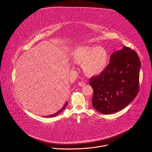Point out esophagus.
Masks as SVG:
<instances>
[{"label":"esophagus","mask_w":152,"mask_h":152,"mask_svg":"<svg viewBox=\"0 0 152 152\" xmlns=\"http://www.w3.org/2000/svg\"><path fill=\"white\" fill-rule=\"evenodd\" d=\"M78 85H79V86H80V87H83V86H84L86 85V83H85V82H84V81H79V82L78 83Z\"/></svg>","instance_id":"esophagus-1"}]
</instances>
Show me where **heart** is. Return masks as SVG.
Wrapping results in <instances>:
<instances>
[{
  "instance_id": "obj_1",
  "label": "heart",
  "mask_w": 152,
  "mask_h": 152,
  "mask_svg": "<svg viewBox=\"0 0 152 152\" xmlns=\"http://www.w3.org/2000/svg\"><path fill=\"white\" fill-rule=\"evenodd\" d=\"M76 63L84 64V70L88 75H97L103 71L107 65L108 54L102 47L81 45L73 53Z\"/></svg>"
}]
</instances>
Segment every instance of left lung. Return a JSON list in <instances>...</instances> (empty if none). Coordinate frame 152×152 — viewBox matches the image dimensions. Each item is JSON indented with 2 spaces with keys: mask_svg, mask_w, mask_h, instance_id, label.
<instances>
[{
  "mask_svg": "<svg viewBox=\"0 0 152 152\" xmlns=\"http://www.w3.org/2000/svg\"><path fill=\"white\" fill-rule=\"evenodd\" d=\"M140 67L137 54L129 47L112 54L106 69L89 79L94 90L93 107L103 114H111L126 107L139 91Z\"/></svg>",
  "mask_w": 152,
  "mask_h": 152,
  "instance_id": "obj_1",
  "label": "left lung"
}]
</instances>
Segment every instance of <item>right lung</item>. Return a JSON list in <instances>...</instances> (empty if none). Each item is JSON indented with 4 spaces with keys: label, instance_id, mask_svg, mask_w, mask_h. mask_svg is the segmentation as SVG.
<instances>
[{
    "label": "right lung",
    "instance_id": "1",
    "mask_svg": "<svg viewBox=\"0 0 152 152\" xmlns=\"http://www.w3.org/2000/svg\"><path fill=\"white\" fill-rule=\"evenodd\" d=\"M67 103H68V102L65 104V105L63 106V108L60 110H59L58 112H57L56 113H55V114H52V115H49V116H45L44 117H47V118H48V117H54V116H57L58 114H59L62 111H63V110L65 108V107L66 106V105H67Z\"/></svg>",
    "mask_w": 152,
    "mask_h": 152
}]
</instances>
